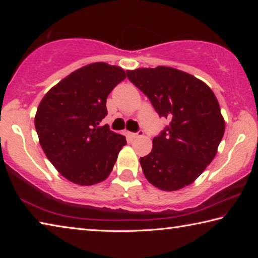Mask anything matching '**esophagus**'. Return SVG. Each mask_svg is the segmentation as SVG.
Masks as SVG:
<instances>
[{
  "label": "esophagus",
  "mask_w": 258,
  "mask_h": 258,
  "mask_svg": "<svg viewBox=\"0 0 258 258\" xmlns=\"http://www.w3.org/2000/svg\"><path fill=\"white\" fill-rule=\"evenodd\" d=\"M143 134H145V133H143V131L140 130L138 133H131V137L137 139V138H140V137H143Z\"/></svg>",
  "instance_id": "obj_1"
}]
</instances>
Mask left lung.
<instances>
[{
    "mask_svg": "<svg viewBox=\"0 0 258 258\" xmlns=\"http://www.w3.org/2000/svg\"><path fill=\"white\" fill-rule=\"evenodd\" d=\"M160 117L171 120L152 150L140 158L152 185L176 191L195 182L216 156L225 131L217 99L206 83L178 69L158 66L126 71Z\"/></svg>",
    "mask_w": 258,
    "mask_h": 258,
    "instance_id": "8db88e82",
    "label": "left lung"
}]
</instances>
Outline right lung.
<instances>
[{"label":"right lung","instance_id":"1","mask_svg":"<svg viewBox=\"0 0 258 258\" xmlns=\"http://www.w3.org/2000/svg\"><path fill=\"white\" fill-rule=\"evenodd\" d=\"M125 78L118 66L86 64L61 80L38 104L35 128L40 145L68 181L93 185L111 173L126 139L99 125L107 116L109 93Z\"/></svg>","mask_w":258,"mask_h":258}]
</instances>
